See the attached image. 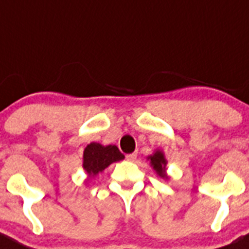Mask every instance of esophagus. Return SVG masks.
I'll return each mask as SVG.
<instances>
[{
	"label": "esophagus",
	"instance_id": "34e87169",
	"mask_svg": "<svg viewBox=\"0 0 249 249\" xmlns=\"http://www.w3.org/2000/svg\"><path fill=\"white\" fill-rule=\"evenodd\" d=\"M126 158H127V160H129V162H135V160H137V152H135V153H131V155H127Z\"/></svg>",
	"mask_w": 249,
	"mask_h": 249
}]
</instances>
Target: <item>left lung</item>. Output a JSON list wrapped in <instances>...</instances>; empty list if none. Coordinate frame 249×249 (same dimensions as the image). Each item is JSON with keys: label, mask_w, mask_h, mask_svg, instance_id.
Masks as SVG:
<instances>
[{"label": "left lung", "mask_w": 249, "mask_h": 249, "mask_svg": "<svg viewBox=\"0 0 249 249\" xmlns=\"http://www.w3.org/2000/svg\"><path fill=\"white\" fill-rule=\"evenodd\" d=\"M147 160H149V164L158 177L169 179V176L167 175V160L162 149H156L151 156L147 157Z\"/></svg>", "instance_id": "8db88e82"}]
</instances>
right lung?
I'll return each instance as SVG.
<instances>
[{"label": "right lung", "instance_id": "add662e5", "mask_svg": "<svg viewBox=\"0 0 249 249\" xmlns=\"http://www.w3.org/2000/svg\"><path fill=\"white\" fill-rule=\"evenodd\" d=\"M124 156L120 152L117 146L108 144V146H103V144L97 143V142H92L87 144L83 151V163L82 167L85 169L87 179L85 182H89L91 178L96 177L98 173L103 172L109 164L113 162L123 160Z\"/></svg>", "mask_w": 249, "mask_h": 249}]
</instances>
